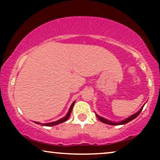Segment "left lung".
Here are the masks:
<instances>
[{"mask_svg": "<svg viewBox=\"0 0 160 160\" xmlns=\"http://www.w3.org/2000/svg\"><path fill=\"white\" fill-rule=\"evenodd\" d=\"M143 106H143V107H142V108H141V110H140V111H138V112L135 113V114L132 115V116H131V117L128 118V119H124V120H123V121H122V122H113L108 121V119H104V118H102V117H99V116L97 115V114H96V116H97V117L98 118V119H99L100 122H103V123H105V124H111V125H119V124H124L128 123V122H129L132 121V120L134 119L135 118H136V117H138V115L140 114V113H141V112L142 111V109H143Z\"/></svg>", "mask_w": 160, "mask_h": 160, "instance_id": "left-lung-1", "label": "left lung"}]
</instances>
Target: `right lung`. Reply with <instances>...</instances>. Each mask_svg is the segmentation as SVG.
<instances>
[{
  "label": "right lung",
  "instance_id": "add662e5",
  "mask_svg": "<svg viewBox=\"0 0 160 160\" xmlns=\"http://www.w3.org/2000/svg\"><path fill=\"white\" fill-rule=\"evenodd\" d=\"M74 103H75V102H73V103H72L71 108H70L68 112L67 115L65 116L64 118H62V119H61L60 120H58V121H56V122H49V123H47V124H41L40 122H35V123L38 124H41V125H43V126H53V125H57V124H59L60 123H62V122H64L65 121H67L68 119L70 117V115H71V113L72 111V108H73V107L74 106Z\"/></svg>",
  "mask_w": 160,
  "mask_h": 160
}]
</instances>
